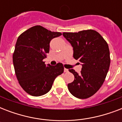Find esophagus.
Segmentation results:
<instances>
[{"label": "esophagus", "instance_id": "1", "mask_svg": "<svg viewBox=\"0 0 122 122\" xmlns=\"http://www.w3.org/2000/svg\"><path fill=\"white\" fill-rule=\"evenodd\" d=\"M64 71H65V73H66V72H68V70L66 68H65L64 69Z\"/></svg>", "mask_w": 122, "mask_h": 122}]
</instances>
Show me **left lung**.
I'll list each match as a JSON object with an SVG mask.
<instances>
[{
	"instance_id": "8db88e82",
	"label": "left lung",
	"mask_w": 122,
	"mask_h": 122,
	"mask_svg": "<svg viewBox=\"0 0 122 122\" xmlns=\"http://www.w3.org/2000/svg\"><path fill=\"white\" fill-rule=\"evenodd\" d=\"M63 35L73 47V57L82 63L80 74L69 70L75 79L68 84L70 92L79 99L94 94L104 83L110 65V50L106 41L94 30L64 32Z\"/></svg>"
}]
</instances>
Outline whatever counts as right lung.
Instances as JSON below:
<instances>
[{
	"label": "right lung",
	"mask_w": 122,
	"mask_h": 122,
	"mask_svg": "<svg viewBox=\"0 0 122 122\" xmlns=\"http://www.w3.org/2000/svg\"><path fill=\"white\" fill-rule=\"evenodd\" d=\"M62 35L42 26L30 28L18 37L12 61L18 82L26 92L41 96L51 90L58 75L64 71L62 63L46 65L43 59L49 52L52 39Z\"/></svg>",
	"instance_id": "right-lung-1"
}]
</instances>
